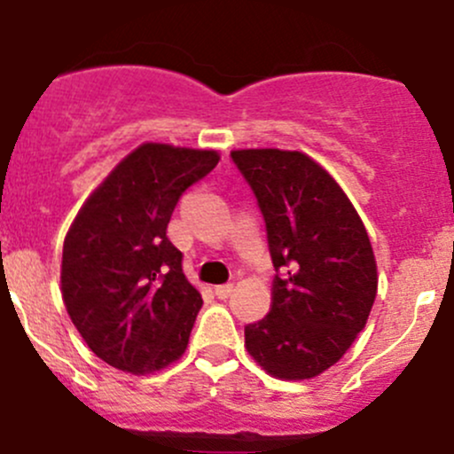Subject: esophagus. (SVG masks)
<instances>
[{"label":"esophagus","mask_w":454,"mask_h":454,"mask_svg":"<svg viewBox=\"0 0 454 454\" xmlns=\"http://www.w3.org/2000/svg\"><path fill=\"white\" fill-rule=\"evenodd\" d=\"M214 293H216L218 299H227L233 293V284H221V286L214 288Z\"/></svg>","instance_id":"obj_1"}]
</instances>
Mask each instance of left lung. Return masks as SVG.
<instances>
[{
    "instance_id": "obj_1",
    "label": "left lung",
    "mask_w": 454,
    "mask_h": 454,
    "mask_svg": "<svg viewBox=\"0 0 454 454\" xmlns=\"http://www.w3.org/2000/svg\"><path fill=\"white\" fill-rule=\"evenodd\" d=\"M266 223L273 306L245 325V345L270 376H319L365 328L378 288L365 225L328 172L297 151H233Z\"/></svg>"
}]
</instances>
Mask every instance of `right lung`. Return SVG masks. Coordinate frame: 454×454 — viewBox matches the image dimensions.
Wrapping results in <instances>:
<instances>
[{
  "label": "right lung",
  "instance_id": "right-lung-1",
  "mask_svg": "<svg viewBox=\"0 0 454 454\" xmlns=\"http://www.w3.org/2000/svg\"><path fill=\"white\" fill-rule=\"evenodd\" d=\"M218 153L144 144L115 166L69 229L60 286L74 325L111 367L148 373L188 348L203 299L166 229Z\"/></svg>",
  "mask_w": 454,
  "mask_h": 454
}]
</instances>
